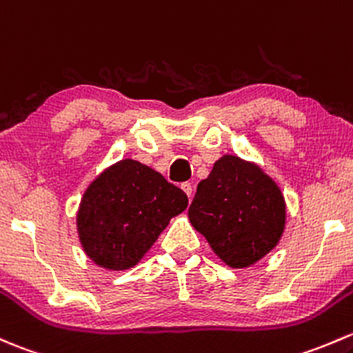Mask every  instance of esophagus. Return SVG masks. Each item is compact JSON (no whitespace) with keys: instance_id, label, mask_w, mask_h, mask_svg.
<instances>
[{"instance_id":"obj_1","label":"esophagus","mask_w":353,"mask_h":353,"mask_svg":"<svg viewBox=\"0 0 353 353\" xmlns=\"http://www.w3.org/2000/svg\"><path fill=\"white\" fill-rule=\"evenodd\" d=\"M181 188H183V191L186 192L188 198L191 199L192 198V186H191V183H183V184H181Z\"/></svg>"}]
</instances>
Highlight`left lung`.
<instances>
[{
	"label": "left lung",
	"instance_id": "left-lung-1",
	"mask_svg": "<svg viewBox=\"0 0 353 353\" xmlns=\"http://www.w3.org/2000/svg\"><path fill=\"white\" fill-rule=\"evenodd\" d=\"M188 213L214 254L235 269L269 254L284 232L279 188L257 165L235 155H223L198 184Z\"/></svg>",
	"mask_w": 353,
	"mask_h": 353
}]
</instances>
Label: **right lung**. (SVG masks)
<instances>
[{
    "label": "right lung",
    "mask_w": 353,
    "mask_h": 353,
    "mask_svg": "<svg viewBox=\"0 0 353 353\" xmlns=\"http://www.w3.org/2000/svg\"><path fill=\"white\" fill-rule=\"evenodd\" d=\"M188 208L183 189L140 162L125 159L88 188L77 230L84 250L98 265L130 269L157 240L169 220Z\"/></svg>",
    "instance_id": "add662e5"
}]
</instances>
